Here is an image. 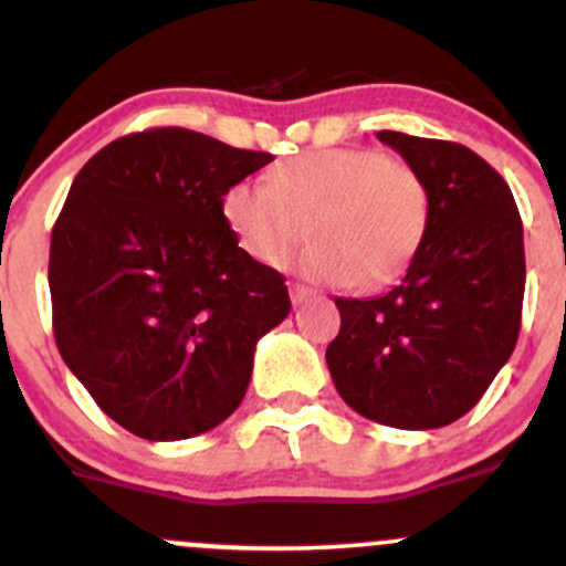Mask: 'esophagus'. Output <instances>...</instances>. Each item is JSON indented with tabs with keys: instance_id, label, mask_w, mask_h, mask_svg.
<instances>
[{
	"instance_id": "34e87169",
	"label": "esophagus",
	"mask_w": 566,
	"mask_h": 566,
	"mask_svg": "<svg viewBox=\"0 0 566 566\" xmlns=\"http://www.w3.org/2000/svg\"><path fill=\"white\" fill-rule=\"evenodd\" d=\"M312 295H315V290L312 287H304V284H290V301H293L295 306L304 304V301H310Z\"/></svg>"
}]
</instances>
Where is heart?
Instances as JSON below:
<instances>
[{
  "instance_id": "b5f03b06",
  "label": "heart",
  "mask_w": 566,
  "mask_h": 566,
  "mask_svg": "<svg viewBox=\"0 0 566 566\" xmlns=\"http://www.w3.org/2000/svg\"><path fill=\"white\" fill-rule=\"evenodd\" d=\"M221 213L238 247L265 265L295 260L304 276L364 287L397 279L430 230V191L408 161L373 147H328L279 164L268 188L232 182Z\"/></svg>"
}]
</instances>
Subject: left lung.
Here are the masks:
<instances>
[{"instance_id":"left-lung-1","label":"left lung","mask_w":566,"mask_h":566,"mask_svg":"<svg viewBox=\"0 0 566 566\" xmlns=\"http://www.w3.org/2000/svg\"><path fill=\"white\" fill-rule=\"evenodd\" d=\"M378 139L424 177L430 230L389 293L334 298L342 325L325 361L356 413L436 430L465 416L515 350L523 221L504 177L468 147L399 130Z\"/></svg>"}]
</instances>
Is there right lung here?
<instances>
[{"instance_id": "1", "label": "right lung", "mask_w": 566, "mask_h": 566, "mask_svg": "<svg viewBox=\"0 0 566 566\" xmlns=\"http://www.w3.org/2000/svg\"><path fill=\"white\" fill-rule=\"evenodd\" d=\"M188 128L95 153L51 230L54 339L108 419L147 441L213 430L254 347L290 315L284 276L238 247L221 197L271 164Z\"/></svg>"}]
</instances>
